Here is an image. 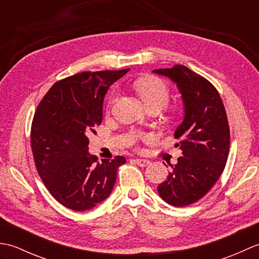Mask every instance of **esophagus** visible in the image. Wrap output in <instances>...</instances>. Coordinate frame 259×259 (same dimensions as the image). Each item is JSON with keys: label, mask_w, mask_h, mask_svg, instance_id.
Wrapping results in <instances>:
<instances>
[{"label": "esophagus", "mask_w": 259, "mask_h": 259, "mask_svg": "<svg viewBox=\"0 0 259 259\" xmlns=\"http://www.w3.org/2000/svg\"><path fill=\"white\" fill-rule=\"evenodd\" d=\"M134 161L137 164H138V166H140V167H146V166H148V164L150 163V161L147 160V159H139V158L134 159Z\"/></svg>", "instance_id": "34e87169"}]
</instances>
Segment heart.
I'll return each instance as SVG.
<instances>
[{"mask_svg":"<svg viewBox=\"0 0 259 259\" xmlns=\"http://www.w3.org/2000/svg\"><path fill=\"white\" fill-rule=\"evenodd\" d=\"M135 88L147 108H158L160 110L167 104L170 98V90L166 82L157 76H145L135 82ZM117 96L110 98L109 108L115 101ZM177 111V110H176Z\"/></svg>","mask_w":259,"mask_h":259,"instance_id":"obj_1","label":"heart"}]
</instances>
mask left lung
Instances as JSON below:
<instances>
[{
    "label": "left lung",
    "mask_w": 259,
    "mask_h": 259,
    "mask_svg": "<svg viewBox=\"0 0 259 259\" xmlns=\"http://www.w3.org/2000/svg\"><path fill=\"white\" fill-rule=\"evenodd\" d=\"M153 72L177 84L185 108L183 122L175 133L183 156L158 186V194L169 205L185 207L201 199L226 166L230 145L226 110L216 88L185 65Z\"/></svg>",
    "instance_id": "obj_1"
}]
</instances>
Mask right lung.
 Wrapping results in <instances>:
<instances>
[{
  "instance_id": "obj_1",
  "label": "right lung",
  "mask_w": 259,
  "mask_h": 259,
  "mask_svg": "<svg viewBox=\"0 0 259 259\" xmlns=\"http://www.w3.org/2000/svg\"><path fill=\"white\" fill-rule=\"evenodd\" d=\"M129 69L81 72L56 82L38 103L31 126L37 174L49 192L69 209L84 211L111 194L123 156L90 155L89 136L102 122L104 96Z\"/></svg>"
}]
</instances>
